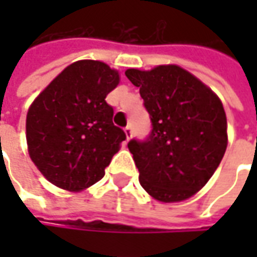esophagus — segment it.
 Segmentation results:
<instances>
[{
  "mask_svg": "<svg viewBox=\"0 0 257 257\" xmlns=\"http://www.w3.org/2000/svg\"><path fill=\"white\" fill-rule=\"evenodd\" d=\"M124 133H125V139H127V140H130V139H132V136H133V130H132V127H130V125H127V127L124 128Z\"/></svg>",
  "mask_w": 257,
  "mask_h": 257,
  "instance_id": "esophagus-1",
  "label": "esophagus"
}]
</instances>
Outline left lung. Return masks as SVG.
<instances>
[{
	"label": "left lung",
	"instance_id": "obj_1",
	"mask_svg": "<svg viewBox=\"0 0 257 257\" xmlns=\"http://www.w3.org/2000/svg\"><path fill=\"white\" fill-rule=\"evenodd\" d=\"M125 75L140 88L153 123L146 142L128 143L139 182L162 203L190 199L210 180L227 147V120L220 98L176 64L128 68Z\"/></svg>",
	"mask_w": 257,
	"mask_h": 257
}]
</instances>
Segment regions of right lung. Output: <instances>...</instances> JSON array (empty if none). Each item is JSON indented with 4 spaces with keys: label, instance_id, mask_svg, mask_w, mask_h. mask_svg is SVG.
<instances>
[{
    "label": "right lung",
    "instance_id": "obj_1",
    "mask_svg": "<svg viewBox=\"0 0 257 257\" xmlns=\"http://www.w3.org/2000/svg\"><path fill=\"white\" fill-rule=\"evenodd\" d=\"M118 83L120 73L103 61L78 60L35 97L25 121L27 147L48 182L81 192L103 179L125 140L105 103Z\"/></svg>",
    "mask_w": 257,
    "mask_h": 257
}]
</instances>
